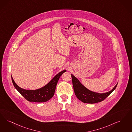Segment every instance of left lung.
<instances>
[{
    "mask_svg": "<svg viewBox=\"0 0 132 132\" xmlns=\"http://www.w3.org/2000/svg\"><path fill=\"white\" fill-rule=\"evenodd\" d=\"M71 76L75 95L79 100L87 104H95L104 100L115 90L118 84L117 83L111 91L104 93H99L88 89L73 75L71 74Z\"/></svg>",
    "mask_w": 132,
    "mask_h": 132,
    "instance_id": "obj_1",
    "label": "left lung"
}]
</instances>
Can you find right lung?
I'll list each match as a JSON object with an SVG mask.
<instances>
[{
  "instance_id": "obj_1",
  "label": "right lung",
  "mask_w": 132,
  "mask_h": 132,
  "mask_svg": "<svg viewBox=\"0 0 132 132\" xmlns=\"http://www.w3.org/2000/svg\"><path fill=\"white\" fill-rule=\"evenodd\" d=\"M65 72H66V70H64L59 72L47 84L36 90H27L21 88L16 84L12 76L11 78L14 87L29 102L42 103L47 102L53 97L59 79Z\"/></svg>"
}]
</instances>
